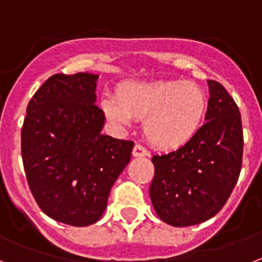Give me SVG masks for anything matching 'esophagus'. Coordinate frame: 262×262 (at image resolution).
<instances>
[{"label":"esophagus","instance_id":"1","mask_svg":"<svg viewBox=\"0 0 262 262\" xmlns=\"http://www.w3.org/2000/svg\"><path fill=\"white\" fill-rule=\"evenodd\" d=\"M146 155H147V150H146L145 147H143V146H141V145H136L133 147V157H136V158H138V157H146Z\"/></svg>","mask_w":262,"mask_h":262}]
</instances>
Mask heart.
<instances>
[{"instance_id":"heart-1","label":"heart","mask_w":262,"mask_h":262,"mask_svg":"<svg viewBox=\"0 0 262 262\" xmlns=\"http://www.w3.org/2000/svg\"><path fill=\"white\" fill-rule=\"evenodd\" d=\"M100 105L105 116L119 125L145 120L143 132L150 143L175 150L201 128L207 99L193 82H129L119 87L117 98L105 95Z\"/></svg>"}]
</instances>
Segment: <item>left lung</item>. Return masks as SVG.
I'll return each mask as SVG.
<instances>
[{"mask_svg":"<svg viewBox=\"0 0 262 262\" xmlns=\"http://www.w3.org/2000/svg\"><path fill=\"white\" fill-rule=\"evenodd\" d=\"M204 125L175 151L152 155V206L163 222L187 227L213 218L225 206L242 169V116L235 100L216 81H207Z\"/></svg>","mask_w":262,"mask_h":262,"instance_id":"1","label":"left lung"}]
</instances>
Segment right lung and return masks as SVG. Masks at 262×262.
Wrapping results in <instances>:
<instances>
[{
	"mask_svg": "<svg viewBox=\"0 0 262 262\" xmlns=\"http://www.w3.org/2000/svg\"><path fill=\"white\" fill-rule=\"evenodd\" d=\"M98 78L90 73L52 75L28 103L20 134L35 201L49 218L77 227L100 219L134 146L102 134Z\"/></svg>",
	"mask_w": 262,
	"mask_h": 262,
	"instance_id": "right-lung-1",
	"label": "right lung"
}]
</instances>
